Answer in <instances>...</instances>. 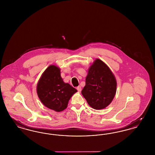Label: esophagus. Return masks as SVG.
<instances>
[{"label":"esophagus","mask_w":155,"mask_h":155,"mask_svg":"<svg viewBox=\"0 0 155 155\" xmlns=\"http://www.w3.org/2000/svg\"><path fill=\"white\" fill-rule=\"evenodd\" d=\"M77 91H78L79 92H80L81 91V90H82L81 87L80 86H78V87H77Z\"/></svg>","instance_id":"esophagus-1"}]
</instances>
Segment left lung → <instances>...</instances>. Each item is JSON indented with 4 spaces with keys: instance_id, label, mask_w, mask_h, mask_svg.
<instances>
[{
    "instance_id": "8db88e82",
    "label": "left lung",
    "mask_w": 155,
    "mask_h": 155,
    "mask_svg": "<svg viewBox=\"0 0 155 155\" xmlns=\"http://www.w3.org/2000/svg\"><path fill=\"white\" fill-rule=\"evenodd\" d=\"M117 80L105 63L96 59L88 69L85 86L81 93L88 104L95 110L104 109L114 99Z\"/></svg>"
}]
</instances>
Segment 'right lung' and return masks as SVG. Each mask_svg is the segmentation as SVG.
<instances>
[{
	"mask_svg": "<svg viewBox=\"0 0 155 155\" xmlns=\"http://www.w3.org/2000/svg\"><path fill=\"white\" fill-rule=\"evenodd\" d=\"M77 92L74 87L63 82L60 68L55 65L47 68L37 83L38 98L45 107L56 112L65 110L69 100Z\"/></svg>",
	"mask_w": 155,
	"mask_h": 155,
	"instance_id": "1",
	"label": "right lung"
}]
</instances>
